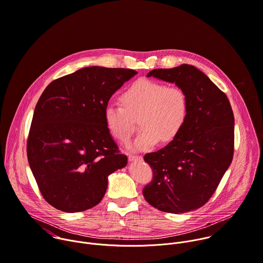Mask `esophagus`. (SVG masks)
I'll return each instance as SVG.
<instances>
[{
    "label": "esophagus",
    "mask_w": 263,
    "mask_h": 263,
    "mask_svg": "<svg viewBox=\"0 0 263 263\" xmlns=\"http://www.w3.org/2000/svg\"><path fill=\"white\" fill-rule=\"evenodd\" d=\"M129 160L130 161H140V160H142V157L139 156V155H132V154H130L129 155Z\"/></svg>",
    "instance_id": "esophagus-1"
}]
</instances>
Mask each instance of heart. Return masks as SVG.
Wrapping results in <instances>:
<instances>
[{
  "label": "heart",
  "mask_w": 263,
  "mask_h": 263,
  "mask_svg": "<svg viewBox=\"0 0 263 263\" xmlns=\"http://www.w3.org/2000/svg\"><path fill=\"white\" fill-rule=\"evenodd\" d=\"M121 105L108 104L104 123L109 135L120 143H127L136 130L138 119L141 131L132 148L145 151L158 141L166 144L184 129L190 112L187 92L180 85H167L153 79L133 82L120 96Z\"/></svg>",
  "instance_id": "heart-1"
}]
</instances>
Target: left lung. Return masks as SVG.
Returning a JSON list of instances; mask_svg holds the SVG:
<instances>
[{
    "instance_id": "left-lung-1",
    "label": "left lung",
    "mask_w": 263,
    "mask_h": 263,
    "mask_svg": "<svg viewBox=\"0 0 263 263\" xmlns=\"http://www.w3.org/2000/svg\"><path fill=\"white\" fill-rule=\"evenodd\" d=\"M147 76L182 86L189 96L190 112L176 139L144 156L153 180L143 188V196L165 213L194 211L210 200L233 158L234 117L230 102L192 65L154 69Z\"/></svg>"
}]
</instances>
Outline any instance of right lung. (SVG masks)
I'll return each mask as SVG.
<instances>
[{"mask_svg":"<svg viewBox=\"0 0 263 263\" xmlns=\"http://www.w3.org/2000/svg\"><path fill=\"white\" fill-rule=\"evenodd\" d=\"M137 72L86 67L51 81L40 96L27 141L31 170L43 198L66 213L92 209L110 173L127 164L104 123L112 94Z\"/></svg>","mask_w":263,"mask_h":263,"instance_id":"add662e5","label":"right lung"}]
</instances>
